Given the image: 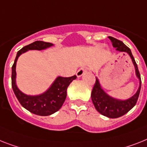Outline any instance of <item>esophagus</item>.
Segmentation results:
<instances>
[{
	"label": "esophagus",
	"mask_w": 147,
	"mask_h": 147,
	"mask_svg": "<svg viewBox=\"0 0 147 147\" xmlns=\"http://www.w3.org/2000/svg\"><path fill=\"white\" fill-rule=\"evenodd\" d=\"M87 70L86 68H84V67H81V68H80L77 71V72H76V76H78V77H80V76H82V75L84 74L85 73L87 72Z\"/></svg>",
	"instance_id": "1"
}]
</instances>
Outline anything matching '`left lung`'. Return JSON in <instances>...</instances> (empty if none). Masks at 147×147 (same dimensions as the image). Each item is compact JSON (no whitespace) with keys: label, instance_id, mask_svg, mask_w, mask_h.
Returning <instances> with one entry per match:
<instances>
[{"label":"left lung","instance_id":"obj_1","mask_svg":"<svg viewBox=\"0 0 147 147\" xmlns=\"http://www.w3.org/2000/svg\"><path fill=\"white\" fill-rule=\"evenodd\" d=\"M109 39L112 42L113 47L116 48V50L119 52H125L130 55L134 67H135L136 75L140 80V86L134 96H132L128 100H119L111 98L104 92L102 88H100L98 79H96L95 83L92 91V100L94 107L97 111L100 113V114H102L103 116L111 119H116L127 113L136 104L139 94H140V88H141V79H140V72L138 71V65L131 52V49L119 40H117L113 37H109Z\"/></svg>","mask_w":147,"mask_h":147}]
</instances>
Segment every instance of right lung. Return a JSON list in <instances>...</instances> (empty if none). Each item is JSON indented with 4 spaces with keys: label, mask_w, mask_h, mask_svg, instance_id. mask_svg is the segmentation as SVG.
<instances>
[{
    "label": "right lung",
    "mask_w": 147,
    "mask_h": 147,
    "mask_svg": "<svg viewBox=\"0 0 147 147\" xmlns=\"http://www.w3.org/2000/svg\"><path fill=\"white\" fill-rule=\"evenodd\" d=\"M53 45V43L37 40L25 46L18 51L14 64L12 66V88L17 99L23 107L38 116H49L57 112L61 107L67 96V88L70 83L76 78V76L74 75L71 77L59 76L46 92L40 95L30 96L22 93L17 88L16 85V65L17 59L22 53L31 49L41 50Z\"/></svg>",
    "instance_id": "1"
}]
</instances>
